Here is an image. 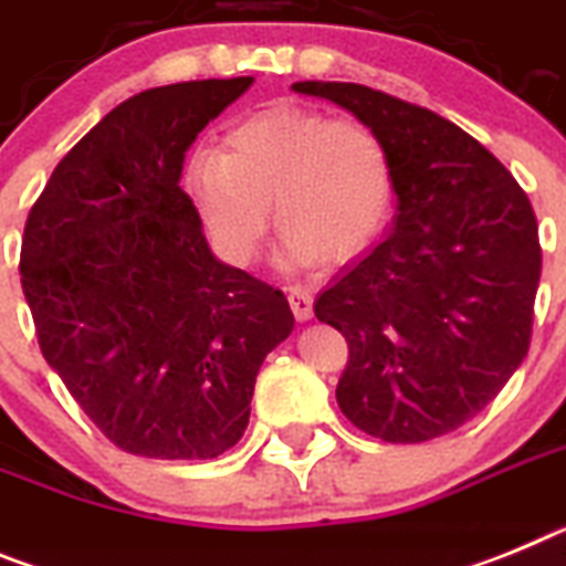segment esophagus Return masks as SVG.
<instances>
[{
	"label": "esophagus",
	"instance_id": "1",
	"mask_svg": "<svg viewBox=\"0 0 566 566\" xmlns=\"http://www.w3.org/2000/svg\"><path fill=\"white\" fill-rule=\"evenodd\" d=\"M289 306H292L294 317L301 323L312 321V315H315V297H312V292L303 286L289 289Z\"/></svg>",
	"mask_w": 566,
	"mask_h": 566
}]
</instances>
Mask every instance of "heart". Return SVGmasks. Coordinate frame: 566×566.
Wrapping results in <instances>:
<instances>
[{
  "mask_svg": "<svg viewBox=\"0 0 566 566\" xmlns=\"http://www.w3.org/2000/svg\"><path fill=\"white\" fill-rule=\"evenodd\" d=\"M223 145L226 151L200 148L188 159L186 188L231 263L260 254L272 200L292 265L352 260L389 220L392 159L366 123L277 103L231 125Z\"/></svg>",
  "mask_w": 566,
  "mask_h": 566,
  "instance_id": "heart-1",
  "label": "heart"
}]
</instances>
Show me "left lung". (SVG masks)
Returning a JSON list of instances; mask_svg holds the SVG:
<instances>
[{
    "mask_svg": "<svg viewBox=\"0 0 566 566\" xmlns=\"http://www.w3.org/2000/svg\"><path fill=\"white\" fill-rule=\"evenodd\" d=\"M384 139L389 234L323 289L315 315L349 343L337 407L371 438L421 443L475 418L530 349L541 245L513 174L434 111L355 82H294Z\"/></svg>",
    "mask_w": 566,
    "mask_h": 566,
    "instance_id": "obj_1",
    "label": "left lung"
}]
</instances>
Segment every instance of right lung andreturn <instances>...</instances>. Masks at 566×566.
Returning a JSON list of instances; mask_svg holds the SVG:
<instances>
[{"mask_svg":"<svg viewBox=\"0 0 566 566\" xmlns=\"http://www.w3.org/2000/svg\"><path fill=\"white\" fill-rule=\"evenodd\" d=\"M254 76L177 82L105 114L60 159L22 237L48 366L108 441L206 461L243 438L265 355L294 315L217 260L180 188L186 151Z\"/></svg>","mask_w":566,"mask_h":566,"instance_id":"right-lung-1","label":"right lung"}]
</instances>
